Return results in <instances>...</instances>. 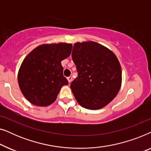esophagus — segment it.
I'll list each match as a JSON object with an SVG mask.
<instances>
[{
	"mask_svg": "<svg viewBox=\"0 0 151 151\" xmlns=\"http://www.w3.org/2000/svg\"><path fill=\"white\" fill-rule=\"evenodd\" d=\"M67 80H68V81H69V83H71V80H72V77H71V76H69V77H68L67 78Z\"/></svg>",
	"mask_w": 151,
	"mask_h": 151,
	"instance_id": "obj_1",
	"label": "esophagus"
}]
</instances>
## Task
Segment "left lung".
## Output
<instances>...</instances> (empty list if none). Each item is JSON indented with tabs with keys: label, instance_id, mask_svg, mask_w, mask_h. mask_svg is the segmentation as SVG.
<instances>
[{
	"label": "left lung",
	"instance_id": "1",
	"mask_svg": "<svg viewBox=\"0 0 151 151\" xmlns=\"http://www.w3.org/2000/svg\"><path fill=\"white\" fill-rule=\"evenodd\" d=\"M72 59L78 73L71 84L77 102L84 108L102 109L115 98L122 84V70L115 53L93 41L76 42Z\"/></svg>",
	"mask_w": 151,
	"mask_h": 151
}]
</instances>
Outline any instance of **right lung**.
I'll use <instances>...</instances> for the list:
<instances>
[{
    "instance_id": "add662e5",
    "label": "right lung",
    "mask_w": 151,
    "mask_h": 151,
    "mask_svg": "<svg viewBox=\"0 0 151 151\" xmlns=\"http://www.w3.org/2000/svg\"><path fill=\"white\" fill-rule=\"evenodd\" d=\"M72 45L60 42L37 47L25 57L18 73L20 89L25 98L38 106L54 102L62 86L69 82L61 61L70 55Z\"/></svg>"
}]
</instances>
